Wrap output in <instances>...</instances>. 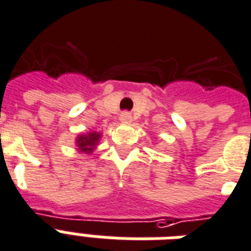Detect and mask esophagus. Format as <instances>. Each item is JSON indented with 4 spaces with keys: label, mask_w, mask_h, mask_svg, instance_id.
Here are the masks:
<instances>
[{
    "label": "esophagus",
    "mask_w": 251,
    "mask_h": 251,
    "mask_svg": "<svg viewBox=\"0 0 251 251\" xmlns=\"http://www.w3.org/2000/svg\"><path fill=\"white\" fill-rule=\"evenodd\" d=\"M120 121L129 124V122H131V114L129 112H122L121 116H120Z\"/></svg>",
    "instance_id": "obj_1"
}]
</instances>
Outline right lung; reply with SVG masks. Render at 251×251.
<instances>
[{"label": "right lung", "mask_w": 251, "mask_h": 251, "mask_svg": "<svg viewBox=\"0 0 251 251\" xmlns=\"http://www.w3.org/2000/svg\"><path fill=\"white\" fill-rule=\"evenodd\" d=\"M100 138L101 134L96 133V131H89L87 134H80L79 137L76 138L77 151L84 152V154H92L93 150H96L97 145H99Z\"/></svg>", "instance_id": "obj_1"}]
</instances>
